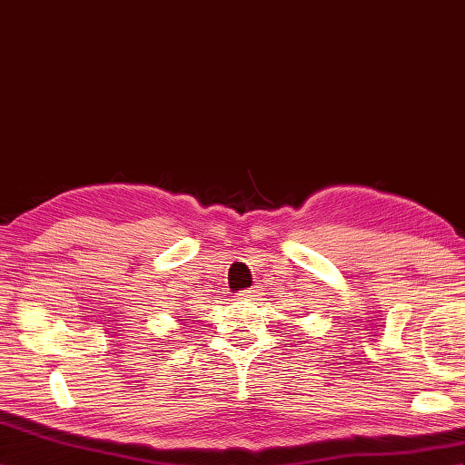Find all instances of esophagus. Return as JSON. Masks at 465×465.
<instances>
[{
	"instance_id": "34e87169",
	"label": "esophagus",
	"mask_w": 465,
	"mask_h": 465,
	"mask_svg": "<svg viewBox=\"0 0 465 465\" xmlns=\"http://www.w3.org/2000/svg\"><path fill=\"white\" fill-rule=\"evenodd\" d=\"M238 295H241L242 299H252V297L258 295V290H254V287H250V290H244V292H241Z\"/></svg>"
}]
</instances>
